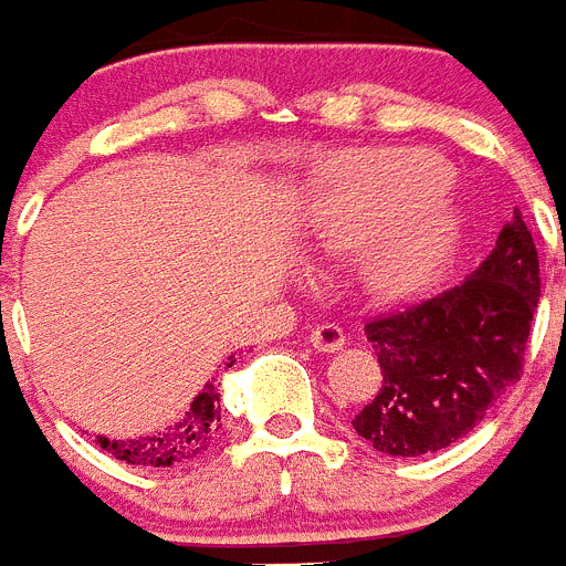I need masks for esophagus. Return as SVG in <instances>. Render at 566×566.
I'll return each instance as SVG.
<instances>
[{
	"label": "esophagus",
	"mask_w": 566,
	"mask_h": 566,
	"mask_svg": "<svg viewBox=\"0 0 566 566\" xmlns=\"http://www.w3.org/2000/svg\"><path fill=\"white\" fill-rule=\"evenodd\" d=\"M310 344L318 349V353H335L340 346L346 344L344 329L335 327V324H318V327L310 333Z\"/></svg>",
	"instance_id": "1"
}]
</instances>
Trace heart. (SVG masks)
<instances>
[{
    "mask_svg": "<svg viewBox=\"0 0 566 566\" xmlns=\"http://www.w3.org/2000/svg\"><path fill=\"white\" fill-rule=\"evenodd\" d=\"M451 180V166L420 149L333 157L313 186L315 248H369V273L380 293H420L446 273L460 248L462 213L446 197Z\"/></svg>",
    "mask_w": 566,
    "mask_h": 566,
    "instance_id": "heart-1",
    "label": "heart"
}]
</instances>
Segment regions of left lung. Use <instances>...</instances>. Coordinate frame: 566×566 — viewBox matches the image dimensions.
<instances>
[{"label": "left lung", "mask_w": 566, "mask_h": 566, "mask_svg": "<svg viewBox=\"0 0 566 566\" xmlns=\"http://www.w3.org/2000/svg\"><path fill=\"white\" fill-rule=\"evenodd\" d=\"M542 279L533 233L513 211L465 282L366 324L384 384L353 429L389 457H422L480 426L518 380Z\"/></svg>", "instance_id": "8db88e82"}]
</instances>
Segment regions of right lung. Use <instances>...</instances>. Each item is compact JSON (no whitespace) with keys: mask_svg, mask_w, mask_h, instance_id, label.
<instances>
[{"mask_svg":"<svg viewBox=\"0 0 566 566\" xmlns=\"http://www.w3.org/2000/svg\"><path fill=\"white\" fill-rule=\"evenodd\" d=\"M233 364L237 360L231 355L226 366ZM217 431H220V386L208 380L200 395L188 403V409L175 422H169L166 429L149 431L146 437H132V440L98 437V442L104 451L129 462V465L169 468L206 454Z\"/></svg>","mask_w":566,"mask_h":566,"instance_id":"1","label":"right lung"}]
</instances>
